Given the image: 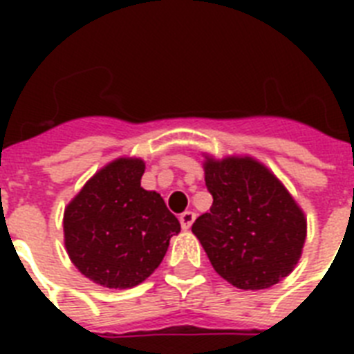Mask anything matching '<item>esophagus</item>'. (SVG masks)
Returning a JSON list of instances; mask_svg holds the SVG:
<instances>
[{
  "mask_svg": "<svg viewBox=\"0 0 354 354\" xmlns=\"http://www.w3.org/2000/svg\"><path fill=\"white\" fill-rule=\"evenodd\" d=\"M194 218H196L194 211H183L182 215H180V224H182L183 230H189V227L193 226Z\"/></svg>",
  "mask_w": 354,
  "mask_h": 354,
  "instance_id": "esophagus-1",
  "label": "esophagus"
}]
</instances>
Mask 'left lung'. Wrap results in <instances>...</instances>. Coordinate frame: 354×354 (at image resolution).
Wrapping results in <instances>:
<instances>
[{"label": "left lung", "mask_w": 354, "mask_h": 354, "mask_svg": "<svg viewBox=\"0 0 354 354\" xmlns=\"http://www.w3.org/2000/svg\"><path fill=\"white\" fill-rule=\"evenodd\" d=\"M213 196L193 233L216 274L242 290H263L290 274L301 257L307 221L272 172L250 156L205 158Z\"/></svg>", "instance_id": "obj_1"}]
</instances>
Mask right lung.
Here are the masks:
<instances>
[{
    "label": "right lung",
    "mask_w": 354,
    "mask_h": 354,
    "mask_svg": "<svg viewBox=\"0 0 354 354\" xmlns=\"http://www.w3.org/2000/svg\"><path fill=\"white\" fill-rule=\"evenodd\" d=\"M145 161L119 158L90 178L64 211V242L82 275L132 288L163 261L180 222L156 191L141 187Z\"/></svg>",
    "instance_id": "right-lung-1"
}]
</instances>
